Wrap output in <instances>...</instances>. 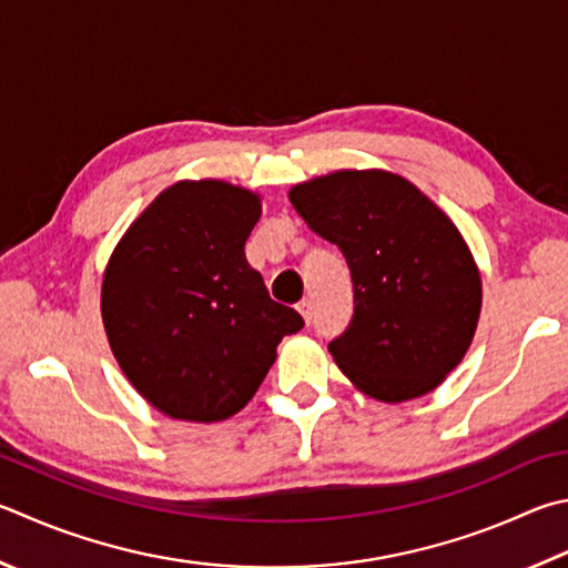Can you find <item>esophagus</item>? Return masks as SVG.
Listing matches in <instances>:
<instances>
[{
    "label": "esophagus",
    "instance_id": "obj_1",
    "mask_svg": "<svg viewBox=\"0 0 568 568\" xmlns=\"http://www.w3.org/2000/svg\"><path fill=\"white\" fill-rule=\"evenodd\" d=\"M297 311H301V315L305 317V323H311V320H313V301L303 297V301L297 303Z\"/></svg>",
    "mask_w": 568,
    "mask_h": 568
}]
</instances>
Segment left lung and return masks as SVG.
I'll return each instance as SVG.
<instances>
[{"mask_svg":"<svg viewBox=\"0 0 568 568\" xmlns=\"http://www.w3.org/2000/svg\"><path fill=\"white\" fill-rule=\"evenodd\" d=\"M291 203L353 277V317L327 345L337 367L383 402L435 389L467 353L481 307L479 271L455 223L385 171L301 183Z\"/></svg>","mask_w":568,"mask_h":568,"instance_id":"1","label":"left lung"}]
</instances>
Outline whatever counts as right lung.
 Masks as SVG:
<instances>
[{"instance_id":"1","label":"right lung","mask_w":568,"mask_h":568,"mask_svg":"<svg viewBox=\"0 0 568 568\" xmlns=\"http://www.w3.org/2000/svg\"><path fill=\"white\" fill-rule=\"evenodd\" d=\"M257 195L223 181L163 191L113 251L101 315L123 375L163 415L215 422L245 407L275 347L305 320L245 261Z\"/></svg>"}]
</instances>
